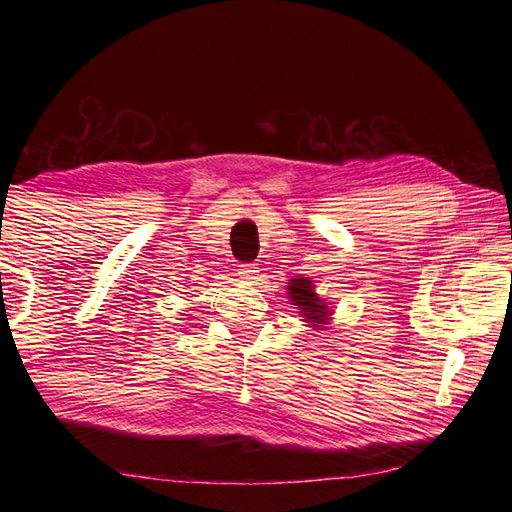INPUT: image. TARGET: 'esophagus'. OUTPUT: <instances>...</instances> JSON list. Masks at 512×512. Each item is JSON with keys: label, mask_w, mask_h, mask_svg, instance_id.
<instances>
[{"label": "esophagus", "mask_w": 512, "mask_h": 512, "mask_svg": "<svg viewBox=\"0 0 512 512\" xmlns=\"http://www.w3.org/2000/svg\"><path fill=\"white\" fill-rule=\"evenodd\" d=\"M256 275H258V267L252 265V262H247V265L239 267V277H241V280H256Z\"/></svg>", "instance_id": "34e87169"}]
</instances>
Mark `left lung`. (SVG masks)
Instances as JSON below:
<instances>
[{
  "label": "left lung",
  "mask_w": 512,
  "mask_h": 512,
  "mask_svg": "<svg viewBox=\"0 0 512 512\" xmlns=\"http://www.w3.org/2000/svg\"><path fill=\"white\" fill-rule=\"evenodd\" d=\"M288 294L292 305L301 309V316L305 322L312 324V327H320V324H327L329 320V305L322 303V299L316 294L314 284L309 277H299V280H290Z\"/></svg>",
  "instance_id": "left-lung-1"
}]
</instances>
